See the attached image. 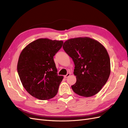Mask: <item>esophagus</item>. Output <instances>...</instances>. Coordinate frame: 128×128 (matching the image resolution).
<instances>
[{
  "mask_svg": "<svg viewBox=\"0 0 128 128\" xmlns=\"http://www.w3.org/2000/svg\"><path fill=\"white\" fill-rule=\"evenodd\" d=\"M70 73H69V72H68V73H67V74L66 75H65V76H64V77L65 78H67V77H68L69 76H70Z\"/></svg>",
  "mask_w": 128,
  "mask_h": 128,
  "instance_id": "34e87169",
  "label": "esophagus"
}]
</instances>
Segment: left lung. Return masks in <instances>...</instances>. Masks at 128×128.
I'll list each match as a JSON object with an SVG mask.
<instances>
[{"label": "left lung", "instance_id": "left-lung-1", "mask_svg": "<svg viewBox=\"0 0 128 128\" xmlns=\"http://www.w3.org/2000/svg\"><path fill=\"white\" fill-rule=\"evenodd\" d=\"M63 48L75 64L76 82L72 86L74 92L85 97L98 94L110 73V58L106 49L88 37L68 40L64 43Z\"/></svg>", "mask_w": 128, "mask_h": 128}]
</instances>
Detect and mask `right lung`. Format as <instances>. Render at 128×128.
I'll return each instance as SVG.
<instances>
[{
  "instance_id": "1",
  "label": "right lung",
  "mask_w": 128,
  "mask_h": 128,
  "mask_svg": "<svg viewBox=\"0 0 128 128\" xmlns=\"http://www.w3.org/2000/svg\"><path fill=\"white\" fill-rule=\"evenodd\" d=\"M63 42L40 38L28 44L21 52L18 72L23 86L34 97L45 100L57 94L64 77L58 75L53 56Z\"/></svg>"
}]
</instances>
